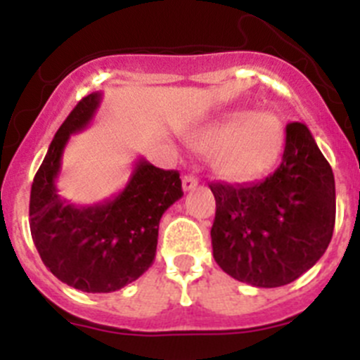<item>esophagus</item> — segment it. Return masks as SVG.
<instances>
[{
    "label": "esophagus",
    "mask_w": 360,
    "mask_h": 360,
    "mask_svg": "<svg viewBox=\"0 0 360 360\" xmlns=\"http://www.w3.org/2000/svg\"><path fill=\"white\" fill-rule=\"evenodd\" d=\"M198 184V179L195 176H191V174H188V176L183 177V190L184 191H191L195 190Z\"/></svg>",
    "instance_id": "34e87169"
}]
</instances>
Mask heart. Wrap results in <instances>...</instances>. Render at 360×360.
<instances>
[{"label":"heart","mask_w":360,"mask_h":360,"mask_svg":"<svg viewBox=\"0 0 360 360\" xmlns=\"http://www.w3.org/2000/svg\"><path fill=\"white\" fill-rule=\"evenodd\" d=\"M198 151H214V174L245 183L266 174L284 148L281 118L271 111H233L203 127L190 139Z\"/></svg>","instance_id":"obj_1"}]
</instances>
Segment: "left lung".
Masks as SVG:
<instances>
[{
  "label": "left lung",
  "mask_w": 360,
  "mask_h": 360,
  "mask_svg": "<svg viewBox=\"0 0 360 360\" xmlns=\"http://www.w3.org/2000/svg\"><path fill=\"white\" fill-rule=\"evenodd\" d=\"M214 259L254 288H281L310 270L331 242L335 176L304 123L285 127L281 165L261 183H210Z\"/></svg>",
  "instance_id": "left-lung-1"
}]
</instances>
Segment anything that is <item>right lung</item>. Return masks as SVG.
<instances>
[{"label": "right lung", "mask_w": 360, "mask_h": 360, "mask_svg": "<svg viewBox=\"0 0 360 360\" xmlns=\"http://www.w3.org/2000/svg\"><path fill=\"white\" fill-rule=\"evenodd\" d=\"M103 94L83 97L57 130L36 172L29 200L31 237L45 266L83 292H112L137 281L153 264L163 212L183 197L179 172L144 158L136 162L116 197L75 205L57 193L64 148L99 110Z\"/></svg>", "instance_id": "1"}]
</instances>
